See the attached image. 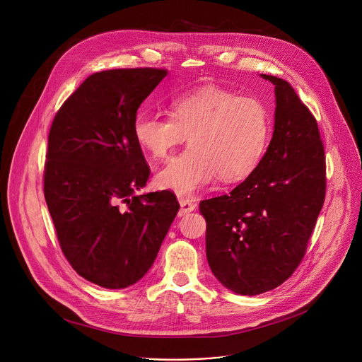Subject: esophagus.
Returning <instances> with one entry per match:
<instances>
[{
	"label": "esophagus",
	"instance_id": "34e87169",
	"mask_svg": "<svg viewBox=\"0 0 362 362\" xmlns=\"http://www.w3.org/2000/svg\"><path fill=\"white\" fill-rule=\"evenodd\" d=\"M179 204H180V211H179L180 216H183L189 212H193L196 209V204L189 199H179Z\"/></svg>",
	"mask_w": 362,
	"mask_h": 362
}]
</instances>
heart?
Here are the masks:
<instances>
[{"instance_id":"heart-1","label":"heart","mask_w":362,"mask_h":362,"mask_svg":"<svg viewBox=\"0 0 362 362\" xmlns=\"http://www.w3.org/2000/svg\"><path fill=\"white\" fill-rule=\"evenodd\" d=\"M170 115L141 110L133 121L137 146L161 158L189 137V148L172 157L156 175L160 189L192 196L215 177L240 182L264 158L272 140V115L257 98L219 86L183 92L170 103Z\"/></svg>"}]
</instances>
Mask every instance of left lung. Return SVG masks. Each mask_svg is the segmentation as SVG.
<instances>
[{
	"mask_svg": "<svg viewBox=\"0 0 362 362\" xmlns=\"http://www.w3.org/2000/svg\"><path fill=\"white\" fill-rule=\"evenodd\" d=\"M274 85L273 137L259 166L228 194L206 199V258L226 288L255 296L298 269L326 190L325 151L309 108L284 79Z\"/></svg>",
	"mask_w": 362,
	"mask_h": 362,
	"instance_id": "8db88e82",
	"label": "left lung"
}]
</instances>
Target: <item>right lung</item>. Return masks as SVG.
I'll return each mask as SVG.
<instances>
[{
  "mask_svg": "<svg viewBox=\"0 0 362 362\" xmlns=\"http://www.w3.org/2000/svg\"><path fill=\"white\" fill-rule=\"evenodd\" d=\"M166 75L153 68L93 74L49 133L45 198L60 248L79 276L105 288L143 279L180 208L170 190L134 194L150 169L133 121Z\"/></svg>",
  "mask_w": 362,
  "mask_h": 362,
  "instance_id": "right-lung-1",
  "label": "right lung"
}]
</instances>
